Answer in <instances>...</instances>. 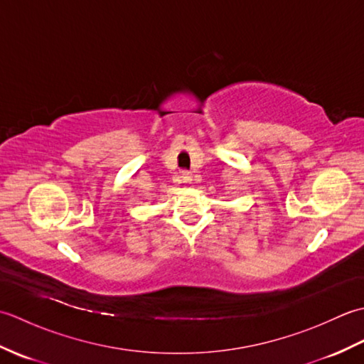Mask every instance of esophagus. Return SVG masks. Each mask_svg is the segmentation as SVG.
Returning <instances> with one entry per match:
<instances>
[{"instance_id": "1", "label": "esophagus", "mask_w": 364, "mask_h": 364, "mask_svg": "<svg viewBox=\"0 0 364 364\" xmlns=\"http://www.w3.org/2000/svg\"><path fill=\"white\" fill-rule=\"evenodd\" d=\"M181 181L191 184V183H192V175H191L189 172H183V173H181Z\"/></svg>"}]
</instances>
